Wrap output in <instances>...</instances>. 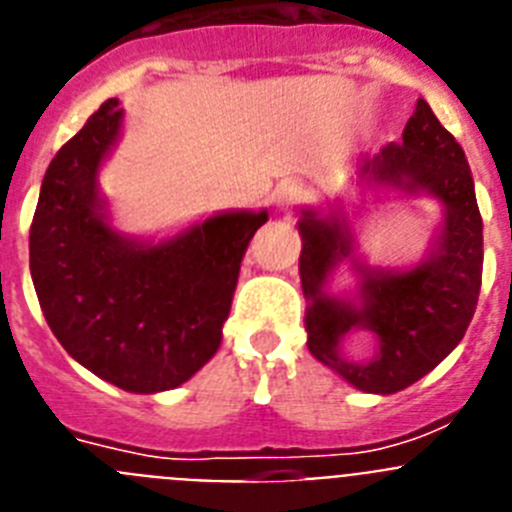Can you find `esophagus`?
Segmentation results:
<instances>
[{"label":"esophagus","instance_id":"34e87169","mask_svg":"<svg viewBox=\"0 0 512 512\" xmlns=\"http://www.w3.org/2000/svg\"><path fill=\"white\" fill-rule=\"evenodd\" d=\"M305 197H307L305 184L297 182V179H287V182L277 184V189H274V194H271V202L277 205L279 212H284L289 210V207L300 205Z\"/></svg>","mask_w":512,"mask_h":512}]
</instances>
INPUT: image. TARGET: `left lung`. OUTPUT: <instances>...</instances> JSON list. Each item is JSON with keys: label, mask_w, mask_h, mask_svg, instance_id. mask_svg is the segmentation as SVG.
Instances as JSON below:
<instances>
[{"label": "left lung", "mask_w": 512, "mask_h": 512, "mask_svg": "<svg viewBox=\"0 0 512 512\" xmlns=\"http://www.w3.org/2000/svg\"><path fill=\"white\" fill-rule=\"evenodd\" d=\"M361 179L436 197L443 225L418 266L374 269L354 256V235L343 217L302 210L297 228L307 348L356 390L392 395L436 369L467 333L482 284V215L467 156L425 99H418L402 143L361 161ZM343 258L354 260L360 274L354 301L327 292L329 274ZM354 327L372 329L380 341L378 356L366 365L340 356V338Z\"/></svg>", "instance_id": "8db88e82"}]
</instances>
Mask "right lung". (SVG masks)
Returning a JSON list of instances; mask_svg holds the SVG:
<instances>
[{"label":"right lung","mask_w":512,"mask_h":512,"mask_svg":"<svg viewBox=\"0 0 512 512\" xmlns=\"http://www.w3.org/2000/svg\"><path fill=\"white\" fill-rule=\"evenodd\" d=\"M122 107L107 102L56 153L30 225V274L69 356L120 390H174L223 341L243 253L266 210L220 212L169 241L143 243L107 223L99 166Z\"/></svg>","instance_id":"1"}]
</instances>
